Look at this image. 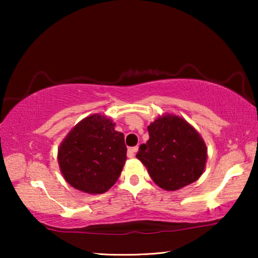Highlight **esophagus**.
Instances as JSON below:
<instances>
[{"mask_svg": "<svg viewBox=\"0 0 258 258\" xmlns=\"http://www.w3.org/2000/svg\"><path fill=\"white\" fill-rule=\"evenodd\" d=\"M139 150L138 147H133V148H130L128 151H127V155L128 157H131V158H133V157L135 156V154H137V151Z\"/></svg>", "mask_w": 258, "mask_h": 258, "instance_id": "1", "label": "esophagus"}]
</instances>
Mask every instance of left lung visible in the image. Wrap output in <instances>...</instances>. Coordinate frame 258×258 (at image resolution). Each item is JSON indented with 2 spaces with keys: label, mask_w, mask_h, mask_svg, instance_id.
I'll return each instance as SVG.
<instances>
[{
  "label": "left lung",
  "mask_w": 258,
  "mask_h": 258,
  "mask_svg": "<svg viewBox=\"0 0 258 258\" xmlns=\"http://www.w3.org/2000/svg\"><path fill=\"white\" fill-rule=\"evenodd\" d=\"M149 140L140 146L137 158L157 185L176 191L202 176L207 147L202 135L180 116L164 113L148 126Z\"/></svg>",
  "instance_id": "8db88e82"
}]
</instances>
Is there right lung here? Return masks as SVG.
I'll return each instance as SVG.
<instances>
[{"mask_svg": "<svg viewBox=\"0 0 258 258\" xmlns=\"http://www.w3.org/2000/svg\"><path fill=\"white\" fill-rule=\"evenodd\" d=\"M124 134L107 116L94 113L71 130L60 143V172L76 190L103 194L118 180L126 161Z\"/></svg>", "mask_w": 258, "mask_h": 258, "instance_id": "obj_1", "label": "right lung"}]
</instances>
